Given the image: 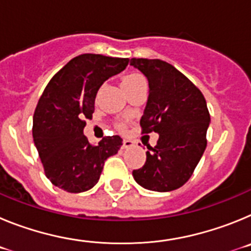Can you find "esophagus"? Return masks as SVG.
<instances>
[{
    "mask_svg": "<svg viewBox=\"0 0 251 251\" xmlns=\"http://www.w3.org/2000/svg\"><path fill=\"white\" fill-rule=\"evenodd\" d=\"M134 146V142L130 141V139H123V146L122 147L123 148H130Z\"/></svg>",
    "mask_w": 251,
    "mask_h": 251,
    "instance_id": "esophagus-1",
    "label": "esophagus"
}]
</instances>
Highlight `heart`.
<instances>
[{
    "label": "heart",
    "mask_w": 251,
    "mask_h": 251,
    "mask_svg": "<svg viewBox=\"0 0 251 251\" xmlns=\"http://www.w3.org/2000/svg\"><path fill=\"white\" fill-rule=\"evenodd\" d=\"M142 79H143V77H142L141 75L129 74V75H127V76L124 77L123 83H122V84H132V83H136V81H138V80H142ZM119 128H122V129H123L124 124H122V123L119 124Z\"/></svg>",
    "instance_id": "1"
}]
</instances>
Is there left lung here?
Returning a JSON list of instances; mask_svg holds the SVG:
<instances>
[{
	"mask_svg": "<svg viewBox=\"0 0 251 251\" xmlns=\"http://www.w3.org/2000/svg\"><path fill=\"white\" fill-rule=\"evenodd\" d=\"M130 65L146 75L150 85L142 133L159 134L157 145L146 152V163L133 171V177L151 191H174L190 179L207 146L210 113L205 97L166 61L133 57Z\"/></svg>",
	"mask_w": 251,
	"mask_h": 251,
	"instance_id": "1",
	"label": "left lung"
}]
</instances>
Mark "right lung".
<instances>
[{"label":"right lung","instance_id":"1","mask_svg":"<svg viewBox=\"0 0 251 251\" xmlns=\"http://www.w3.org/2000/svg\"><path fill=\"white\" fill-rule=\"evenodd\" d=\"M129 59L99 54L74 57L46 85L34 113L32 137L50 182L79 194L94 187L104 162L118 152L119 136L104 137L97 146L83 134L92 119L99 88L123 72Z\"/></svg>","mask_w":251,"mask_h":251}]
</instances>
